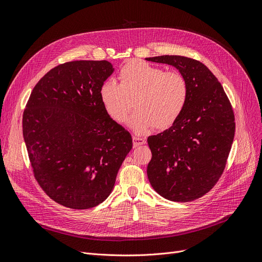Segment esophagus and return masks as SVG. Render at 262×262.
<instances>
[{"mask_svg": "<svg viewBox=\"0 0 262 262\" xmlns=\"http://www.w3.org/2000/svg\"><path fill=\"white\" fill-rule=\"evenodd\" d=\"M145 142H146V140L144 138H141V137H137V136L133 137L134 147H138L139 145H143V144H145Z\"/></svg>", "mask_w": 262, "mask_h": 262, "instance_id": "34e87169", "label": "esophagus"}]
</instances>
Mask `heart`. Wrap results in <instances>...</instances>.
Wrapping results in <instances>:
<instances>
[{"label":"heart","instance_id":"heart-1","mask_svg":"<svg viewBox=\"0 0 262 262\" xmlns=\"http://www.w3.org/2000/svg\"><path fill=\"white\" fill-rule=\"evenodd\" d=\"M120 82L106 79L100 89L101 101L114 120H126L134 99L137 108L128 120L129 127L138 135L146 134L155 125L166 128L181 116L187 102L188 86L178 72L134 60L123 66Z\"/></svg>","mask_w":262,"mask_h":262}]
</instances>
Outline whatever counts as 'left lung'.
<instances>
[{"instance_id":"8db88e82","label":"left lung","mask_w":262,"mask_h":262,"mask_svg":"<svg viewBox=\"0 0 262 262\" xmlns=\"http://www.w3.org/2000/svg\"><path fill=\"white\" fill-rule=\"evenodd\" d=\"M145 59L173 66L188 86L181 116L170 128L147 138L148 181L169 201H194L213 188L225 169L236 128L231 105L204 63L177 55Z\"/></svg>"}]
</instances>
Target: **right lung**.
Here are the masks:
<instances>
[{"label":"right lung","mask_w":262,"mask_h":262,"mask_svg":"<svg viewBox=\"0 0 262 262\" xmlns=\"http://www.w3.org/2000/svg\"><path fill=\"white\" fill-rule=\"evenodd\" d=\"M115 71L107 60H76L50 70L23 114V138L40 187L72 209L103 203L133 147L130 134L104 108L100 89Z\"/></svg>","instance_id":"add662e5"}]
</instances>
